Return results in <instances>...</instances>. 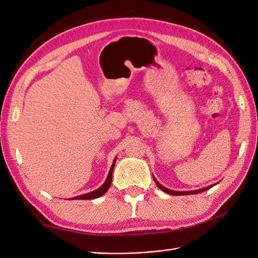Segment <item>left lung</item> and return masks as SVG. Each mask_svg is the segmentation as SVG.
I'll list each match as a JSON object with an SVG mask.
<instances>
[{
	"label": "left lung",
	"instance_id": "obj_1",
	"mask_svg": "<svg viewBox=\"0 0 258 258\" xmlns=\"http://www.w3.org/2000/svg\"><path fill=\"white\" fill-rule=\"evenodd\" d=\"M154 180H155V182H156V184L158 185V188L159 189H161L164 191V192H166V194H169V195H172V196H183V195H196V194H200V192H202V191H206V190H209L210 188H212L214 184H211V185H208V187H205V188H201V189H198V190H192V191H175V190H170V189H168V188H166V187H164L163 184H160L158 181H157V179L154 177ZM217 184V183H215Z\"/></svg>",
	"mask_w": 258,
	"mask_h": 258
}]
</instances>
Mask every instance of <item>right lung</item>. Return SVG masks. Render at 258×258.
I'll return each instance as SVG.
<instances>
[{
  "mask_svg": "<svg viewBox=\"0 0 258 258\" xmlns=\"http://www.w3.org/2000/svg\"><path fill=\"white\" fill-rule=\"evenodd\" d=\"M115 161H116V157L114 158V160H113V164L111 166L110 168V171H109V175H107V178L106 180L104 181V183L101 185L100 188H98L97 190L94 191H91V192H88V194H85V195H81V196H77L75 198H73L71 200H91V199H95V198H99L101 196H103L107 189L110 188L111 185V181H112V173H113V169H114V165H115ZM70 200V199H69Z\"/></svg>",
  "mask_w": 258,
  "mask_h": 258,
  "instance_id": "1",
  "label": "right lung"
}]
</instances>
